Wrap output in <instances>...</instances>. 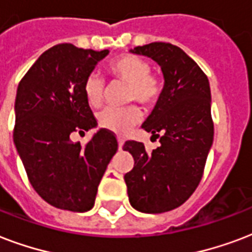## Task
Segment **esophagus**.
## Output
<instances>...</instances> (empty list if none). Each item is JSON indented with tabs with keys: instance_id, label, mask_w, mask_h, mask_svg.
Here are the masks:
<instances>
[{
	"instance_id": "1",
	"label": "esophagus",
	"mask_w": 252,
	"mask_h": 252,
	"mask_svg": "<svg viewBox=\"0 0 252 252\" xmlns=\"http://www.w3.org/2000/svg\"><path fill=\"white\" fill-rule=\"evenodd\" d=\"M118 141H119V151H120V149L123 148V144H124V141H123L122 139H118Z\"/></svg>"
}]
</instances>
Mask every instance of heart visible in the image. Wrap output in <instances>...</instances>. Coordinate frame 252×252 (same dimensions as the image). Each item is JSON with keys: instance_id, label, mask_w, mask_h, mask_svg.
<instances>
[{"instance_id": "b5f03b06", "label": "heart", "mask_w": 252, "mask_h": 252, "mask_svg": "<svg viewBox=\"0 0 252 252\" xmlns=\"http://www.w3.org/2000/svg\"><path fill=\"white\" fill-rule=\"evenodd\" d=\"M107 72L113 79L128 84L126 91V100L137 101L144 107H152L161 94V82L156 75L151 74L149 63L132 54H124L111 59L107 63ZM86 100L91 107H99L105 95V83L96 76L90 75L83 83ZM141 113L136 105H128L123 108L109 107L97 115V122L103 129H107L119 136H124L130 128L139 123Z\"/></svg>"}]
</instances>
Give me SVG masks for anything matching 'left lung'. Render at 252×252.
Listing matches in <instances>:
<instances>
[{
  "instance_id": "8db88e82",
  "label": "left lung",
  "mask_w": 252,
  "mask_h": 252,
  "mask_svg": "<svg viewBox=\"0 0 252 252\" xmlns=\"http://www.w3.org/2000/svg\"><path fill=\"white\" fill-rule=\"evenodd\" d=\"M130 53L158 63L164 88L143 128L160 137L152 153L143 143L128 140L123 149L133 156V169L124 176L133 209L158 214L181 206L194 193L214 137L209 79L177 46L153 42ZM161 136H159V133Z\"/></svg>"
}]
</instances>
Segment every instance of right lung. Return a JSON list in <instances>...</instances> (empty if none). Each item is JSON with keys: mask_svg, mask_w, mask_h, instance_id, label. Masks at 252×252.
Returning <instances> with one entry per match:
<instances>
[{"mask_svg": "<svg viewBox=\"0 0 252 252\" xmlns=\"http://www.w3.org/2000/svg\"><path fill=\"white\" fill-rule=\"evenodd\" d=\"M108 50L61 43L46 50L19 82L15 96L14 144L29 181L51 206L84 213L118 151L116 136L99 129L84 147L74 132L97 126L83 83Z\"/></svg>", "mask_w": 252, "mask_h": 252, "instance_id": "obj_1", "label": "right lung"}]
</instances>
